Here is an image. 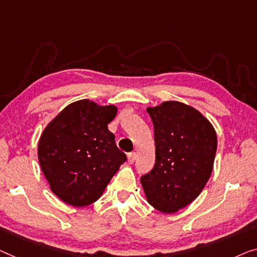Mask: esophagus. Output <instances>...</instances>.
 <instances>
[{
	"mask_svg": "<svg viewBox=\"0 0 257 257\" xmlns=\"http://www.w3.org/2000/svg\"><path fill=\"white\" fill-rule=\"evenodd\" d=\"M128 163L129 164H134V162L136 160V157H137V153L136 152H130L128 153Z\"/></svg>",
	"mask_w": 257,
	"mask_h": 257,
	"instance_id": "34e87169",
	"label": "esophagus"
}]
</instances>
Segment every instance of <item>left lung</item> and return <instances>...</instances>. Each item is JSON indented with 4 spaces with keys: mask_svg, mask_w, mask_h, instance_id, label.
<instances>
[{
    "mask_svg": "<svg viewBox=\"0 0 257 257\" xmlns=\"http://www.w3.org/2000/svg\"><path fill=\"white\" fill-rule=\"evenodd\" d=\"M147 110L155 128L156 164L141 178L142 187L153 208L178 212L201 194L211 175L216 130L197 109L180 101Z\"/></svg>",
    "mask_w": 257,
    "mask_h": 257,
    "instance_id": "left-lung-1",
    "label": "left lung"
}]
</instances>
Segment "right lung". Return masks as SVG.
Returning <instances> with one entry per match:
<instances>
[{"label":"right lung","instance_id":"add662e5","mask_svg":"<svg viewBox=\"0 0 257 257\" xmlns=\"http://www.w3.org/2000/svg\"><path fill=\"white\" fill-rule=\"evenodd\" d=\"M116 113L114 105L83 99L61 110L41 134L38 159L61 201L72 206L94 203L127 160L107 127Z\"/></svg>","mask_w":257,"mask_h":257}]
</instances>
